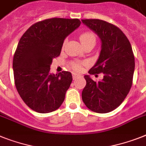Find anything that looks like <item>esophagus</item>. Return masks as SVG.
<instances>
[{
	"instance_id": "esophagus-1",
	"label": "esophagus",
	"mask_w": 146,
	"mask_h": 146,
	"mask_svg": "<svg viewBox=\"0 0 146 146\" xmlns=\"http://www.w3.org/2000/svg\"><path fill=\"white\" fill-rule=\"evenodd\" d=\"M72 76H73V79H74V80H75L76 78H78L79 75H78V74H72Z\"/></svg>"
}]
</instances>
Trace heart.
<instances>
[{
	"label": "heart",
	"instance_id": "b5f03b06",
	"mask_svg": "<svg viewBox=\"0 0 146 146\" xmlns=\"http://www.w3.org/2000/svg\"><path fill=\"white\" fill-rule=\"evenodd\" d=\"M80 42L82 43L83 46L86 45L88 44H96V35L92 32H90V31H86V32H84L83 33L80 35ZM65 44V42L63 43V45ZM82 63L78 62H74L72 63V68H74L75 71H80V68H81Z\"/></svg>",
	"mask_w": 146,
	"mask_h": 146
}]
</instances>
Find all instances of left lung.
<instances>
[{
  "label": "left lung",
  "instance_id": "1",
  "mask_svg": "<svg viewBox=\"0 0 146 146\" xmlns=\"http://www.w3.org/2000/svg\"><path fill=\"white\" fill-rule=\"evenodd\" d=\"M81 21L102 41L98 60L89 73L104 74L103 79L98 82L90 75L84 76L86 84L82 99L95 113H109L122 103L132 86L135 67L132 48L125 33L115 25L99 19Z\"/></svg>",
  "mask_w": 146,
  "mask_h": 146
}]
</instances>
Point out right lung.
<instances>
[{
	"mask_svg": "<svg viewBox=\"0 0 146 146\" xmlns=\"http://www.w3.org/2000/svg\"><path fill=\"white\" fill-rule=\"evenodd\" d=\"M78 19L53 18L29 27L19 40L13 61L17 91L29 108L40 113L58 109L72 81V73L50 74L53 59L65 38L80 25Z\"/></svg>",
	"mask_w": 146,
	"mask_h": 146,
	"instance_id": "add662e5",
	"label": "right lung"
}]
</instances>
